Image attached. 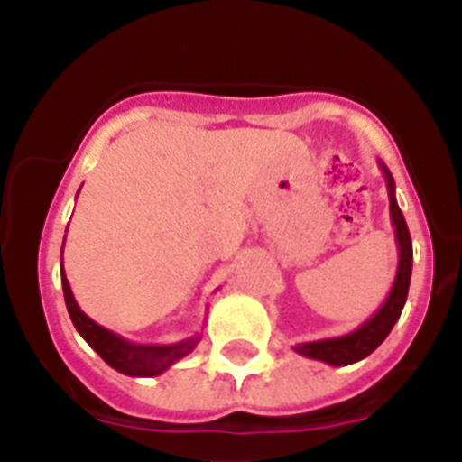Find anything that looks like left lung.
Segmentation results:
<instances>
[{
	"instance_id": "left-lung-1",
	"label": "left lung",
	"mask_w": 462,
	"mask_h": 462,
	"mask_svg": "<svg viewBox=\"0 0 462 462\" xmlns=\"http://www.w3.org/2000/svg\"><path fill=\"white\" fill-rule=\"evenodd\" d=\"M381 171L386 176L388 188V202H391V223L395 227V244H398V272H395V281L388 292L386 302L381 304L379 311L374 316L365 320L363 326L356 328L353 332L342 337H330V339H316V342H302L295 344V351L304 358L323 360L335 367H344V365H353L358 360L367 358L376 346L388 337L393 326L398 323L400 314H402L404 302H407L409 292V279H411V260H414V251H411V236H409L407 223L395 199V181H393L391 171L383 162H379Z\"/></svg>"
}]
</instances>
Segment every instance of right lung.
Listing matches in <instances>:
<instances>
[{
    "mask_svg": "<svg viewBox=\"0 0 462 462\" xmlns=\"http://www.w3.org/2000/svg\"><path fill=\"white\" fill-rule=\"evenodd\" d=\"M60 267H62V260H60ZM62 291H64V302H67V311H69V319L74 323V328L79 330V335L90 344L95 351L99 353V358L104 363L114 367L116 372L127 376H158L164 370H170L171 365L179 363L181 358H186L192 348L198 346L199 335L188 337L183 342L176 344H134L125 337L116 335V332L106 330L99 323L90 319L88 314H83L79 302L74 300V292L69 288V281L62 270Z\"/></svg>",
    "mask_w": 462,
    "mask_h": 462,
    "instance_id": "obj_1",
    "label": "right lung"
}]
</instances>
